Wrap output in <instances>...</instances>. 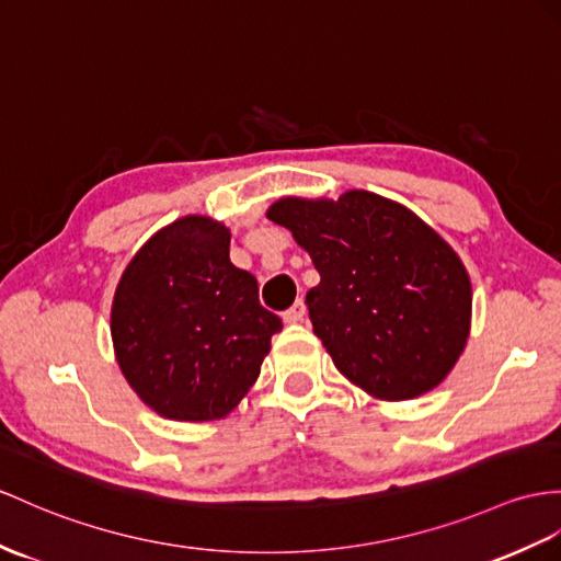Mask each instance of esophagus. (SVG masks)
<instances>
[{
    "mask_svg": "<svg viewBox=\"0 0 561 561\" xmlns=\"http://www.w3.org/2000/svg\"><path fill=\"white\" fill-rule=\"evenodd\" d=\"M305 317H307V307L302 299H297V302L288 311H283L285 323H299V321H305Z\"/></svg>",
    "mask_w": 561,
    "mask_h": 561,
    "instance_id": "obj_1",
    "label": "esophagus"
}]
</instances>
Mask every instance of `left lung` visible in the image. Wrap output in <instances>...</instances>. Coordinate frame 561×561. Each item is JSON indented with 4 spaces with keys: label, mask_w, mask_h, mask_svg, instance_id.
<instances>
[{
    "label": "left lung",
    "mask_w": 561,
    "mask_h": 561,
    "mask_svg": "<svg viewBox=\"0 0 561 561\" xmlns=\"http://www.w3.org/2000/svg\"><path fill=\"white\" fill-rule=\"evenodd\" d=\"M268 218L319 271L307 309L340 374L374 398L412 400L453 371L471 325L469 273L414 211L350 190L278 199Z\"/></svg>",
    "instance_id": "8db88e82"
}]
</instances>
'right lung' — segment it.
<instances>
[{
  "label": "right lung",
  "mask_w": 561,
  "mask_h": 561,
  "mask_svg": "<svg viewBox=\"0 0 561 561\" xmlns=\"http://www.w3.org/2000/svg\"><path fill=\"white\" fill-rule=\"evenodd\" d=\"M230 233L185 216L149 238L123 271L112 307L116 359L130 388L175 421L226 416L248 394L283 321L230 264Z\"/></svg>",
  "instance_id": "right-lung-1"
}]
</instances>
